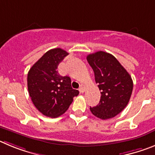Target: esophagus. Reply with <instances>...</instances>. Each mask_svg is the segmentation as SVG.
Here are the masks:
<instances>
[{"label": "esophagus", "mask_w": 155, "mask_h": 155, "mask_svg": "<svg viewBox=\"0 0 155 155\" xmlns=\"http://www.w3.org/2000/svg\"><path fill=\"white\" fill-rule=\"evenodd\" d=\"M79 90L80 93H84L85 90H86V86H85L84 85H81L80 87H79Z\"/></svg>", "instance_id": "34e87169"}]
</instances>
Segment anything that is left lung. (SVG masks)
<instances>
[{
    "label": "left lung",
    "instance_id": "obj_1",
    "mask_svg": "<svg viewBox=\"0 0 155 155\" xmlns=\"http://www.w3.org/2000/svg\"><path fill=\"white\" fill-rule=\"evenodd\" d=\"M86 58L101 93L99 104L90 107V111L102 120L114 117L127 107L131 97V76L114 55L105 51L90 54Z\"/></svg>",
    "mask_w": 155,
    "mask_h": 155
}]
</instances>
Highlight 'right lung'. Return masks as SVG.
<instances>
[{"label": "right lung", "mask_w": 155, "mask_h": 155, "mask_svg": "<svg viewBox=\"0 0 155 155\" xmlns=\"http://www.w3.org/2000/svg\"><path fill=\"white\" fill-rule=\"evenodd\" d=\"M67 51L53 48L44 54L28 73V90L35 107L43 115L58 117L67 110L79 91L72 89L71 79L57 71Z\"/></svg>", "instance_id": "right-lung-1"}]
</instances>
